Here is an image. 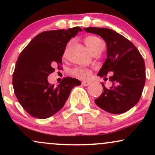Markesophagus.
Wrapping results in <instances>:
<instances>
[{"instance_id": "obj_1", "label": "esophagus", "mask_w": 155, "mask_h": 155, "mask_svg": "<svg viewBox=\"0 0 155 155\" xmlns=\"http://www.w3.org/2000/svg\"><path fill=\"white\" fill-rule=\"evenodd\" d=\"M81 84H82L84 86H88L89 84H90V82H89V81H82Z\"/></svg>"}]
</instances>
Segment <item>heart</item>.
Returning <instances> with one entry per match:
<instances>
[{"instance_id": "b5f03b06", "label": "heart", "mask_w": 155, "mask_h": 155, "mask_svg": "<svg viewBox=\"0 0 155 155\" xmlns=\"http://www.w3.org/2000/svg\"><path fill=\"white\" fill-rule=\"evenodd\" d=\"M84 43L87 47L91 51V53H95V51L104 49V43L97 36L90 35L84 39ZM71 74L74 76L81 79H88L92 74V70L87 68L76 67L71 70Z\"/></svg>"}]
</instances>
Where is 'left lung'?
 <instances>
[{
  "label": "left lung",
  "mask_w": 155,
  "mask_h": 155,
  "mask_svg": "<svg viewBox=\"0 0 155 155\" xmlns=\"http://www.w3.org/2000/svg\"><path fill=\"white\" fill-rule=\"evenodd\" d=\"M84 31L102 37L107 46V59L97 75L111 81L95 99L97 106L111 114H122L138 102L146 81L145 63L137 48L123 35L108 28H86ZM111 75L107 78L108 74Z\"/></svg>",
  "instance_id": "obj_1"
}]
</instances>
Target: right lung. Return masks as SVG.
<instances>
[{"label":"right lung","mask_w":155,"mask_h":155,"mask_svg":"<svg viewBox=\"0 0 155 155\" xmlns=\"http://www.w3.org/2000/svg\"><path fill=\"white\" fill-rule=\"evenodd\" d=\"M82 30L79 27L39 33L27 45L16 63L12 78L14 91L22 108L35 118L47 119L59 111L79 80L63 78L57 87L47 77L54 66L62 65L68 42Z\"/></svg>","instance_id":"right-lung-1"}]
</instances>
